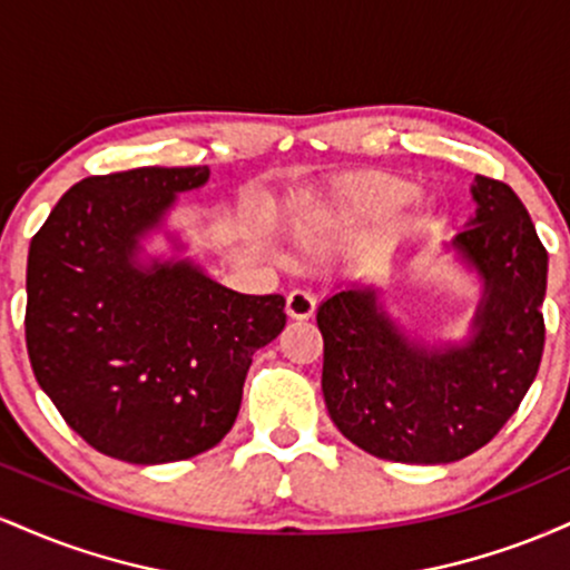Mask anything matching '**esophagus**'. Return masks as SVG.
Segmentation results:
<instances>
[{
	"label": "esophagus",
	"mask_w": 570,
	"mask_h": 570,
	"mask_svg": "<svg viewBox=\"0 0 570 570\" xmlns=\"http://www.w3.org/2000/svg\"><path fill=\"white\" fill-rule=\"evenodd\" d=\"M313 311H316V297H313L307 289H294L286 297V313L292 318H311Z\"/></svg>",
	"instance_id": "34e87169"
}]
</instances>
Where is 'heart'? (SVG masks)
I'll list each match as a JSON object with an SVG mask.
<instances>
[{
	"instance_id": "1",
	"label": "heart",
	"mask_w": 570,
	"mask_h": 570,
	"mask_svg": "<svg viewBox=\"0 0 570 570\" xmlns=\"http://www.w3.org/2000/svg\"><path fill=\"white\" fill-rule=\"evenodd\" d=\"M410 193L412 189L410 185H404V181L372 179V181H364L362 187H356V193L351 195V200L358 203V206H377V203L404 200Z\"/></svg>"
}]
</instances>
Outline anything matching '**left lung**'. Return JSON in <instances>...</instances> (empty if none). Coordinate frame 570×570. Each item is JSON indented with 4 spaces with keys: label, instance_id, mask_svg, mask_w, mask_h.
I'll return each mask as SVG.
<instances>
[{
    "label": "left lung",
    "instance_id": "1",
    "mask_svg": "<svg viewBox=\"0 0 570 570\" xmlns=\"http://www.w3.org/2000/svg\"><path fill=\"white\" fill-rule=\"evenodd\" d=\"M476 217L453 248L485 281L463 345L410 343L372 289H343L316 313L322 391L340 434L399 463L472 455L520 407L544 353L547 248L514 189L476 176Z\"/></svg>",
    "mask_w": 570,
    "mask_h": 570
}]
</instances>
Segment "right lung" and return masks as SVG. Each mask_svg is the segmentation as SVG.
Masks as SVG:
<instances>
[{
	"label": "right lung",
	"mask_w": 570,
	"mask_h": 570,
	"mask_svg": "<svg viewBox=\"0 0 570 570\" xmlns=\"http://www.w3.org/2000/svg\"><path fill=\"white\" fill-rule=\"evenodd\" d=\"M208 166L88 176L29 246L26 348L37 383L98 453L168 463L233 429L252 356L284 330L281 294H238L189 263L136 267L139 238Z\"/></svg>",
	"instance_id": "1"
}]
</instances>
